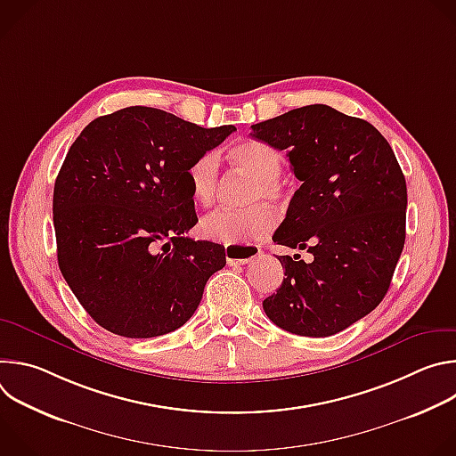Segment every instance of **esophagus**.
I'll use <instances>...</instances> for the list:
<instances>
[{"label": "esophagus", "instance_id": "34e87169", "mask_svg": "<svg viewBox=\"0 0 456 456\" xmlns=\"http://www.w3.org/2000/svg\"><path fill=\"white\" fill-rule=\"evenodd\" d=\"M262 250L254 245H234L225 248V257L229 265H245L256 259Z\"/></svg>", "mask_w": 456, "mask_h": 456}]
</instances>
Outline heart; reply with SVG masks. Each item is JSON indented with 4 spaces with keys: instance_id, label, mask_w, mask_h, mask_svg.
I'll return each instance as SVG.
<instances>
[{
    "instance_id": "1",
    "label": "heart",
    "mask_w": 456,
    "mask_h": 456,
    "mask_svg": "<svg viewBox=\"0 0 456 456\" xmlns=\"http://www.w3.org/2000/svg\"><path fill=\"white\" fill-rule=\"evenodd\" d=\"M229 160L245 175L254 178L250 183L247 202L262 200L281 204L287 189L280 178L285 166V157L274 146L264 141H241L229 148ZM192 199L202 206H211L216 200L220 182V160L215 151H206L194 159L185 171ZM276 225V216L267 206H252L248 209H216L200 220V232L211 241L227 247L247 245L262 240Z\"/></svg>"
}]
</instances>
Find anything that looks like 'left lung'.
Instances as JSON below:
<instances>
[{
	"mask_svg": "<svg viewBox=\"0 0 456 456\" xmlns=\"http://www.w3.org/2000/svg\"><path fill=\"white\" fill-rule=\"evenodd\" d=\"M252 137L285 150L299 189L273 240L310 252L280 256L285 278L264 310L280 329L334 336L386 296L406 240V178L377 129L327 104L252 124Z\"/></svg>",
	"mask_w": 456,
	"mask_h": 456,
	"instance_id": "8db88e82",
	"label": "left lung"
}]
</instances>
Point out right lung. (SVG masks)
I'll list each match as a JSON object with an SVG mask.
<instances>
[{
	"instance_id": "1",
	"label": "right lung",
	"mask_w": 456,
	"mask_h": 456,
	"mask_svg": "<svg viewBox=\"0 0 456 456\" xmlns=\"http://www.w3.org/2000/svg\"><path fill=\"white\" fill-rule=\"evenodd\" d=\"M234 129L129 106L92 120L69 150L53 185L57 262L108 332L148 339L180 329L225 267L222 245L185 236L199 222L185 171Z\"/></svg>"
}]
</instances>
